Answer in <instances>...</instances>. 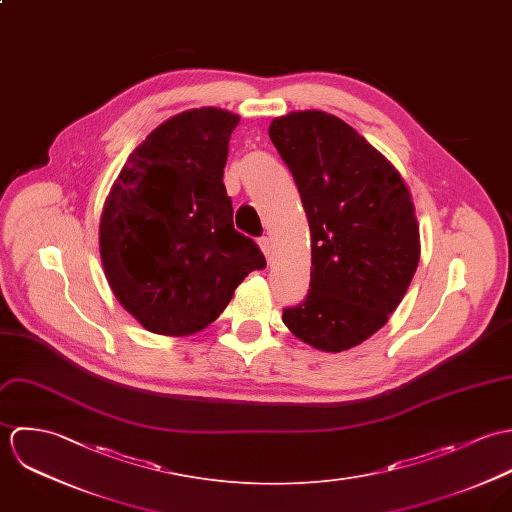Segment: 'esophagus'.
<instances>
[{
  "label": "esophagus",
  "mask_w": 512,
  "mask_h": 512,
  "mask_svg": "<svg viewBox=\"0 0 512 512\" xmlns=\"http://www.w3.org/2000/svg\"><path fill=\"white\" fill-rule=\"evenodd\" d=\"M259 247H261L263 255L267 257V263H271V255H273V243H271V239H269V237H261V239H259Z\"/></svg>",
  "instance_id": "esophagus-1"
}]
</instances>
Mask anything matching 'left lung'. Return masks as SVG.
<instances>
[{"label":"left lung","instance_id":"left-lung-1","mask_svg":"<svg viewBox=\"0 0 512 512\" xmlns=\"http://www.w3.org/2000/svg\"><path fill=\"white\" fill-rule=\"evenodd\" d=\"M269 138L289 166L310 227V291L283 322L322 352L350 350L402 303L419 263V225L394 164L334 114L279 116Z\"/></svg>","mask_w":512,"mask_h":512}]
</instances>
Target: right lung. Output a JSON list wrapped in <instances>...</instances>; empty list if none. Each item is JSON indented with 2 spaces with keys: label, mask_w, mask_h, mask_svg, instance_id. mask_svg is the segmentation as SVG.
<instances>
[{
  "label": "right lung",
  "mask_w": 512,
  "mask_h": 512,
  "mask_svg": "<svg viewBox=\"0 0 512 512\" xmlns=\"http://www.w3.org/2000/svg\"><path fill=\"white\" fill-rule=\"evenodd\" d=\"M239 116L202 106L154 128L104 200L99 245L106 281L146 330L186 336L229 305L265 257L233 227L223 186Z\"/></svg>",
  "instance_id": "1"
}]
</instances>
